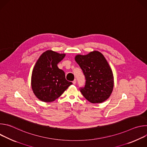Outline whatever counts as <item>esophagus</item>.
Masks as SVG:
<instances>
[{
  "label": "esophagus",
  "instance_id": "esophagus-1",
  "mask_svg": "<svg viewBox=\"0 0 147 147\" xmlns=\"http://www.w3.org/2000/svg\"><path fill=\"white\" fill-rule=\"evenodd\" d=\"M76 81H77V80H76V79H74V80H73V84H76Z\"/></svg>",
  "mask_w": 147,
  "mask_h": 147
}]
</instances>
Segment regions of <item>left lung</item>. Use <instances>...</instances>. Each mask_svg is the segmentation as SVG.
<instances>
[{
	"label": "left lung",
	"instance_id": "obj_1",
	"mask_svg": "<svg viewBox=\"0 0 147 147\" xmlns=\"http://www.w3.org/2000/svg\"><path fill=\"white\" fill-rule=\"evenodd\" d=\"M75 60L86 80L85 87L80 88L82 95L92 103L108 99L113 91L114 79L111 68L104 56L94 51L86 55H77Z\"/></svg>",
	"mask_w": 147,
	"mask_h": 147
}]
</instances>
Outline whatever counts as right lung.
Segmentation results:
<instances>
[{
  "label": "right lung",
  "mask_w": 147,
  "mask_h": 147,
  "mask_svg": "<svg viewBox=\"0 0 147 147\" xmlns=\"http://www.w3.org/2000/svg\"><path fill=\"white\" fill-rule=\"evenodd\" d=\"M65 55L48 50L42 54L36 62L32 73L31 87L39 100L53 102L72 84L66 80L64 71L57 67Z\"/></svg>",
  "instance_id": "add662e5"
}]
</instances>
